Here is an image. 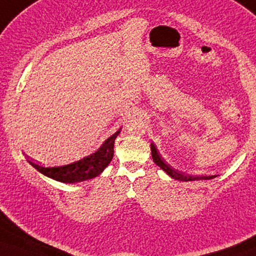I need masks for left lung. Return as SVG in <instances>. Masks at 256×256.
Masks as SVG:
<instances>
[{
  "instance_id": "obj_1",
  "label": "left lung",
  "mask_w": 256,
  "mask_h": 256,
  "mask_svg": "<svg viewBox=\"0 0 256 256\" xmlns=\"http://www.w3.org/2000/svg\"><path fill=\"white\" fill-rule=\"evenodd\" d=\"M151 146V156H152V159L154 164L159 166L162 170L167 172L172 178H174L176 180H180V182H193V180H209L212 178H216L218 175H212V176H192V175H186L184 172L176 170L175 168H172L170 164L164 162V159L162 157V154H159L158 149L156 148V146L154 144H150Z\"/></svg>"
}]
</instances>
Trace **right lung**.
Masks as SVG:
<instances>
[{
	"mask_svg": "<svg viewBox=\"0 0 256 256\" xmlns=\"http://www.w3.org/2000/svg\"><path fill=\"white\" fill-rule=\"evenodd\" d=\"M120 131H122V128L105 140L100 148L97 149L94 154L76 162L64 164V166L42 167L40 164L32 162V160H28V162L42 175L60 183H80V182L94 178L100 175L112 162V156H114L115 138H118Z\"/></svg>",
	"mask_w": 256,
	"mask_h": 256,
	"instance_id": "right-lung-1",
	"label": "right lung"
}]
</instances>
